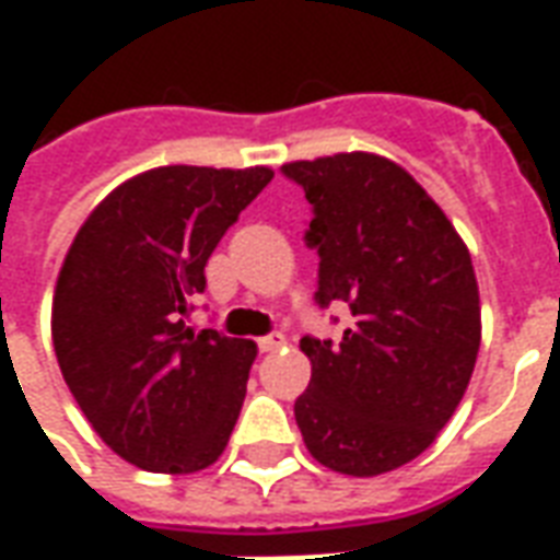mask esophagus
Segmentation results:
<instances>
[{"mask_svg":"<svg viewBox=\"0 0 560 560\" xmlns=\"http://www.w3.org/2000/svg\"><path fill=\"white\" fill-rule=\"evenodd\" d=\"M281 345H284V336H281V332H269V336H260V339H257V348L264 353L276 351Z\"/></svg>","mask_w":560,"mask_h":560,"instance_id":"esophagus-1","label":"esophagus"}]
</instances>
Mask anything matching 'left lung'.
Masks as SVG:
<instances>
[{
  "mask_svg": "<svg viewBox=\"0 0 560 560\" xmlns=\"http://www.w3.org/2000/svg\"><path fill=\"white\" fill-rule=\"evenodd\" d=\"M281 173L312 203L320 308L351 305L339 345L305 336L312 381L293 401L308 453L329 470L375 477L432 444L474 375L480 291L444 209L375 152L291 161Z\"/></svg>",
  "mask_w": 560,
  "mask_h": 560,
  "instance_id": "1",
  "label": "left lung"
}]
</instances>
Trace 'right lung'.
<instances>
[{"mask_svg": "<svg viewBox=\"0 0 560 560\" xmlns=\"http://www.w3.org/2000/svg\"><path fill=\"white\" fill-rule=\"evenodd\" d=\"M272 179L269 167L171 164L128 179L74 236L54 293V351L104 444L155 474L224 453L257 348L185 327L209 255Z\"/></svg>", "mask_w": 560, "mask_h": 560, "instance_id": "obj_1", "label": "right lung"}]
</instances>
